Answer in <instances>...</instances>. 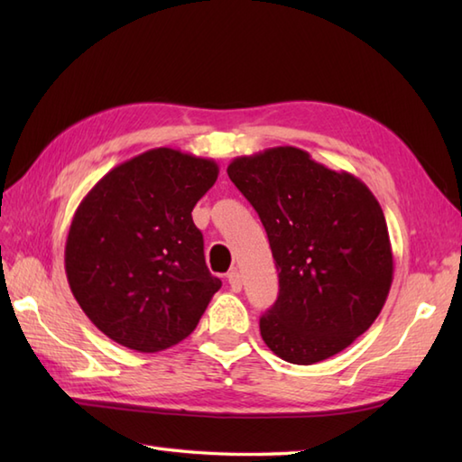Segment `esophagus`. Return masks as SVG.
Returning <instances> with one entry per match:
<instances>
[{"label":"esophagus","instance_id":"esophagus-1","mask_svg":"<svg viewBox=\"0 0 462 462\" xmlns=\"http://www.w3.org/2000/svg\"><path fill=\"white\" fill-rule=\"evenodd\" d=\"M228 283H230V290L232 291L238 293L242 290V276H240L238 270H230L228 272Z\"/></svg>","mask_w":462,"mask_h":462}]
</instances>
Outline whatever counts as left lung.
<instances>
[{"instance_id":"obj_1","label":"left lung","mask_w":462,"mask_h":462,"mask_svg":"<svg viewBox=\"0 0 462 462\" xmlns=\"http://www.w3.org/2000/svg\"><path fill=\"white\" fill-rule=\"evenodd\" d=\"M228 176L256 208L278 268L280 293L260 318L262 339L296 365L349 347L377 319L393 282L375 196L296 146L238 156Z\"/></svg>"}]
</instances>
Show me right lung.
I'll use <instances>...</instances> for the list:
<instances>
[{"label":"right lung","instance_id":"obj_1","mask_svg":"<svg viewBox=\"0 0 462 462\" xmlns=\"http://www.w3.org/2000/svg\"><path fill=\"white\" fill-rule=\"evenodd\" d=\"M216 179L212 159L161 146L115 166L77 206L67 282L106 337L154 353L199 326L222 282L206 268L192 208Z\"/></svg>","mask_w":462,"mask_h":462}]
</instances>
